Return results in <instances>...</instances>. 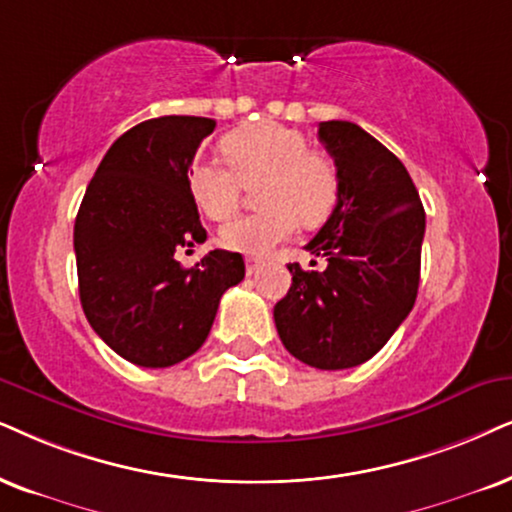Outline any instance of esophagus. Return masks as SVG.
<instances>
[{"instance_id": "esophagus-1", "label": "esophagus", "mask_w": 512, "mask_h": 512, "mask_svg": "<svg viewBox=\"0 0 512 512\" xmlns=\"http://www.w3.org/2000/svg\"><path fill=\"white\" fill-rule=\"evenodd\" d=\"M262 267V260L260 257H252V255H248L245 257V271H248V274L252 276V274H257V269Z\"/></svg>"}]
</instances>
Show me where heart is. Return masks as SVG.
<instances>
[{
	"label": "heart",
	"instance_id": "1",
	"mask_svg": "<svg viewBox=\"0 0 512 512\" xmlns=\"http://www.w3.org/2000/svg\"><path fill=\"white\" fill-rule=\"evenodd\" d=\"M226 163L198 158L189 167L193 203L210 219L231 217L243 184L264 179L262 212L241 215L222 226V243L245 255H269L288 241L300 219L316 226L331 217L340 198V172L331 155L309 148L300 129L281 122H252L222 139Z\"/></svg>",
	"mask_w": 512,
	"mask_h": 512
}]
</instances>
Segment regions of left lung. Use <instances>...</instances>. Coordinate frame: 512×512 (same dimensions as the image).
I'll use <instances>...</instances> for the list:
<instances>
[{
  "label": "left lung",
  "mask_w": 512,
  "mask_h": 512,
  "mask_svg": "<svg viewBox=\"0 0 512 512\" xmlns=\"http://www.w3.org/2000/svg\"><path fill=\"white\" fill-rule=\"evenodd\" d=\"M319 139L340 172L338 205L307 243L326 269L288 264L274 321L295 359L340 371L378 354L413 309L425 210L401 160L359 125L321 122Z\"/></svg>",
  "instance_id": "1"
}]
</instances>
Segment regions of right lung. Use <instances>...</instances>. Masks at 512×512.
<instances>
[{
    "instance_id": "add662e5",
    "label": "right lung",
    "mask_w": 512,
    "mask_h": 512,
    "mask_svg": "<svg viewBox=\"0 0 512 512\" xmlns=\"http://www.w3.org/2000/svg\"><path fill=\"white\" fill-rule=\"evenodd\" d=\"M217 122L163 115L127 129L103 155L75 219L80 302L89 326L122 359L167 368L198 352L219 300L243 281L241 252L210 250L181 267L179 248L203 243L189 167Z\"/></svg>"
}]
</instances>
